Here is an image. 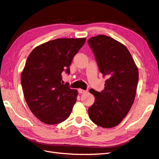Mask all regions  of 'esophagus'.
I'll list each match as a JSON object with an SVG mask.
<instances>
[{
	"mask_svg": "<svg viewBox=\"0 0 159 159\" xmlns=\"http://www.w3.org/2000/svg\"><path fill=\"white\" fill-rule=\"evenodd\" d=\"M78 92H79V93H85L86 92H87V91L80 89H78Z\"/></svg>",
	"mask_w": 159,
	"mask_h": 159,
	"instance_id": "esophagus-1",
	"label": "esophagus"
}]
</instances>
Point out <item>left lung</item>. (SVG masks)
<instances>
[{"instance_id":"left-lung-1","label":"left lung","mask_w":159,"mask_h":159,"mask_svg":"<svg viewBox=\"0 0 159 159\" xmlns=\"http://www.w3.org/2000/svg\"><path fill=\"white\" fill-rule=\"evenodd\" d=\"M100 72L107 77L101 92L90 89L95 102L89 108L91 120L102 128L117 126L134 102L138 70L126 46L115 39L98 35L89 39Z\"/></svg>"}]
</instances>
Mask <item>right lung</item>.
I'll use <instances>...</instances> for the list:
<instances>
[{
    "label": "right lung",
    "mask_w": 159,
    "mask_h": 159,
    "mask_svg": "<svg viewBox=\"0 0 159 159\" xmlns=\"http://www.w3.org/2000/svg\"><path fill=\"white\" fill-rule=\"evenodd\" d=\"M86 38H59L36 47L29 54L21 75L26 102L32 113L47 124L68 118L77 91L61 83V73L70 74L72 58Z\"/></svg>",
    "instance_id": "add662e5"
}]
</instances>
